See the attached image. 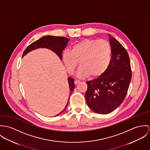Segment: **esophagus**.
Here are the masks:
<instances>
[{
    "label": "esophagus",
    "mask_w": 150,
    "mask_h": 150,
    "mask_svg": "<svg viewBox=\"0 0 150 150\" xmlns=\"http://www.w3.org/2000/svg\"><path fill=\"white\" fill-rule=\"evenodd\" d=\"M79 82H80V81H78V80H77V79H75V81H74V83H75V84H78Z\"/></svg>",
    "instance_id": "esophagus-1"
}]
</instances>
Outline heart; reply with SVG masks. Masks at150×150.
<instances>
[{"label":"heart","instance_id":"b5f03b06","mask_svg":"<svg viewBox=\"0 0 150 150\" xmlns=\"http://www.w3.org/2000/svg\"><path fill=\"white\" fill-rule=\"evenodd\" d=\"M112 48L106 40L84 39L63 54V63L68 71L73 73L79 62V75L91 78L102 75L108 68L112 59Z\"/></svg>","mask_w":150,"mask_h":150}]
</instances>
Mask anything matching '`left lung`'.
I'll list each match as a JSON object with an SVG mask.
<instances>
[{
    "label": "left lung",
    "mask_w": 150,
    "mask_h": 150,
    "mask_svg": "<svg viewBox=\"0 0 150 150\" xmlns=\"http://www.w3.org/2000/svg\"><path fill=\"white\" fill-rule=\"evenodd\" d=\"M112 56L106 71L98 78L86 82L85 98L94 112L106 115L117 109L124 101L132 78L131 63L125 48L109 34Z\"/></svg>",
    "instance_id": "left-lung-1"
}]
</instances>
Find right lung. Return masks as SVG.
Masks as SVG:
<instances>
[{
	"label": "right lung",
	"mask_w": 150,
	"mask_h": 150,
	"mask_svg": "<svg viewBox=\"0 0 150 150\" xmlns=\"http://www.w3.org/2000/svg\"><path fill=\"white\" fill-rule=\"evenodd\" d=\"M69 40L64 37H59V36H52V35H46L44 36L39 40L35 41L29 45L25 50H24L22 57L26 54L28 52H30L31 50H34L37 48H49L50 50H53L57 55L60 57V58L62 59V52L66 47L68 41ZM68 81L69 84V96H71V93H72L74 88H75V84H74V79L72 78H68ZM69 100H68L67 104L64 108V109L60 112L59 114L57 115L56 116L59 115L62 112H63L67 108V106L68 105Z\"/></svg>",
	"instance_id": "1"
}]
</instances>
